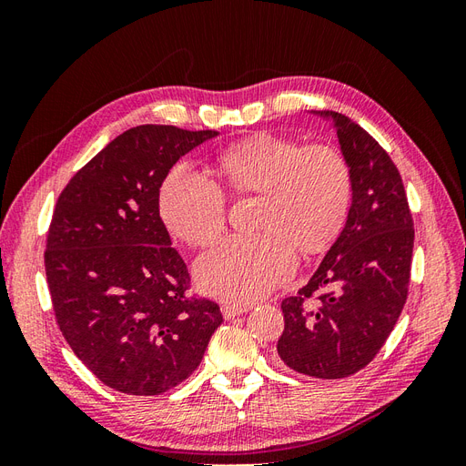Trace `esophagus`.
<instances>
[{
	"label": "esophagus",
	"mask_w": 466,
	"mask_h": 466,
	"mask_svg": "<svg viewBox=\"0 0 466 466\" xmlns=\"http://www.w3.org/2000/svg\"><path fill=\"white\" fill-rule=\"evenodd\" d=\"M248 311L247 305H231V303H223L221 305V313L225 319H235L238 315H243Z\"/></svg>",
	"instance_id": "34e87169"
}]
</instances>
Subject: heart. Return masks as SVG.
<instances>
[{
  "label": "heart",
  "instance_id": "heart-1",
  "mask_svg": "<svg viewBox=\"0 0 466 466\" xmlns=\"http://www.w3.org/2000/svg\"><path fill=\"white\" fill-rule=\"evenodd\" d=\"M218 168L235 196H258L255 235H235L196 264L204 291L252 303L293 274L295 248L319 255L340 235L354 196L346 155L329 144L303 146L270 132L252 134L218 155ZM159 209L173 235L208 247L228 223V198L214 180L178 165L167 175Z\"/></svg>",
  "mask_w": 466,
  "mask_h": 466
}]
</instances>
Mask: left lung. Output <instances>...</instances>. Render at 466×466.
Returning a JSON list of instances; mask_svg holds the SVG:
<instances>
[{
  "mask_svg": "<svg viewBox=\"0 0 466 466\" xmlns=\"http://www.w3.org/2000/svg\"><path fill=\"white\" fill-rule=\"evenodd\" d=\"M330 116L354 175L346 228L313 278L281 301L278 356L293 371L342 379L373 361L410 286L414 221L397 165L360 124Z\"/></svg>",
  "mask_w": 466,
  "mask_h": 466,
  "instance_id": "1",
  "label": "left lung"
}]
</instances>
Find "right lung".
I'll use <instances>...</instances> for the list:
<instances>
[{"instance_id":"obj_1","label":"right lung","mask_w":466,"mask_h":466,"mask_svg":"<svg viewBox=\"0 0 466 466\" xmlns=\"http://www.w3.org/2000/svg\"><path fill=\"white\" fill-rule=\"evenodd\" d=\"M214 136L136 126L81 167L56 202L45 250L56 322L118 392L153 397L180 385L223 322L218 303L188 293V268L159 216L168 171Z\"/></svg>"}]
</instances>
